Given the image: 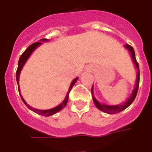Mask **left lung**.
<instances>
[{
  "mask_svg": "<svg viewBox=\"0 0 152 152\" xmlns=\"http://www.w3.org/2000/svg\"><path fill=\"white\" fill-rule=\"evenodd\" d=\"M125 46L128 49V50L129 51L130 53H131L132 58L133 59L134 63H135V66L138 68V73H137V78H136V85L135 87V89L132 91V94L130 96V97L129 98L128 100L126 102L123 104H119V105L116 106H107L103 104V103H100L97 100L95 99V97L94 96V92H93V87L92 89H91V93H92V96H93V100H94V104L96 107H97L100 110L103 111L104 113H107L109 114H115L121 112V111L124 110L125 109H126L129 106H130L132 104V103L135 100V96L137 95V93H138V90H139V80H140V72H139V63L137 62L136 58H135V51L133 49V47L129 45V44H126Z\"/></svg>",
  "mask_w": 152,
  "mask_h": 152,
  "instance_id": "left-lung-1",
  "label": "left lung"
}]
</instances>
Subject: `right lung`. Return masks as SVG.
<instances>
[{"label":"right lung","mask_w":152,"mask_h":152,"mask_svg":"<svg viewBox=\"0 0 152 152\" xmlns=\"http://www.w3.org/2000/svg\"><path fill=\"white\" fill-rule=\"evenodd\" d=\"M41 41H48V39H42ZM40 44H42V42H34V43H33L32 45H30L29 47H28L27 49H26V50L24 51L23 53V54L20 56V59H19V61H18V68H17V72H16V78H17V84H18V82H19V76H20V72L21 69H22L24 63L26 62V61L27 60V58H29V56L31 55V53L33 52V50H34V49H36V47L38 46V45H39ZM77 78H75V80H74L72 82V84H71V86H70L69 90H68V94H67L66 97H65V99L64 100V101H63L62 103L60 104V105L58 106V107H55V108L50 109V110H37V109H34V108H33V107H31L30 106L28 105L27 103H26V102L23 100V98L22 96H21L20 92L19 84H18V91H19V93H20V95L21 99H22L23 102L24 104H25V105H26V107L29 109V110H31L33 111V112L36 113L37 114L42 115V116H52V115H53V114L59 112L61 110H62V109L64 108L65 106H66L67 103H68V96H69L70 91H71L72 88H73V86L75 85V82L77 81Z\"/></svg>","instance_id":"obj_1"}]
</instances>
